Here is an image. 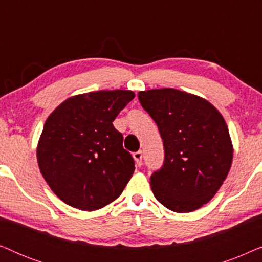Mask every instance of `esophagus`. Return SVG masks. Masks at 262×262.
Wrapping results in <instances>:
<instances>
[{
	"instance_id": "obj_1",
	"label": "esophagus",
	"mask_w": 262,
	"mask_h": 262,
	"mask_svg": "<svg viewBox=\"0 0 262 262\" xmlns=\"http://www.w3.org/2000/svg\"><path fill=\"white\" fill-rule=\"evenodd\" d=\"M134 159H135V161H136V164H137L138 167H141L142 166V160H143V154H142V151H137V152H135L134 154Z\"/></svg>"
}]
</instances>
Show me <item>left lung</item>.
<instances>
[{
    "mask_svg": "<svg viewBox=\"0 0 262 262\" xmlns=\"http://www.w3.org/2000/svg\"><path fill=\"white\" fill-rule=\"evenodd\" d=\"M162 137L164 162L152 173L155 198L174 212L209 203L230 170L232 143L224 118L207 100L173 88L138 93Z\"/></svg>",
    "mask_w": 262,
    "mask_h": 262,
    "instance_id": "8db88e82",
    "label": "left lung"
}]
</instances>
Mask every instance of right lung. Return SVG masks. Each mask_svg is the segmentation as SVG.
<instances>
[{
    "label": "right lung",
    "mask_w": 262,
    "mask_h": 262,
    "mask_svg": "<svg viewBox=\"0 0 262 262\" xmlns=\"http://www.w3.org/2000/svg\"><path fill=\"white\" fill-rule=\"evenodd\" d=\"M134 98V92L121 89L75 95L46 119L37 146L39 169L68 205L99 210L130 181L135 161L113 120Z\"/></svg>",
    "instance_id": "add662e5"
}]
</instances>
